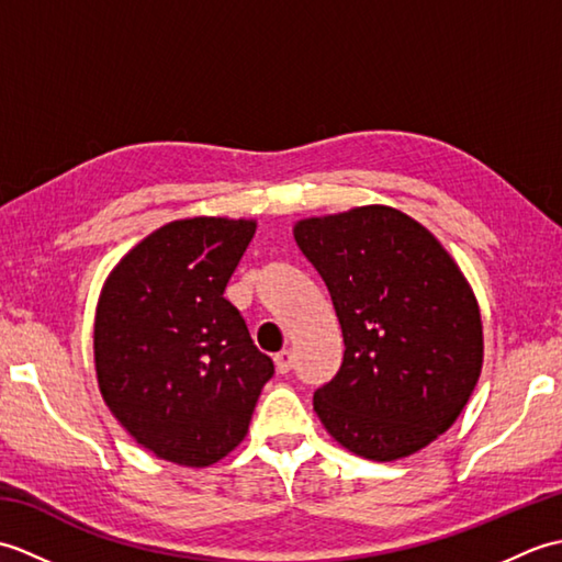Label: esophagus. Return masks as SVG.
<instances>
[{"instance_id": "1", "label": "esophagus", "mask_w": 562, "mask_h": 562, "mask_svg": "<svg viewBox=\"0 0 562 562\" xmlns=\"http://www.w3.org/2000/svg\"><path fill=\"white\" fill-rule=\"evenodd\" d=\"M292 364H294V355L290 350H282L274 355V369H278L280 374H290Z\"/></svg>"}]
</instances>
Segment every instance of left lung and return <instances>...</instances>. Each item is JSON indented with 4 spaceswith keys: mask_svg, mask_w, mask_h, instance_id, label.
<instances>
[{
    "mask_svg": "<svg viewBox=\"0 0 562 562\" xmlns=\"http://www.w3.org/2000/svg\"><path fill=\"white\" fill-rule=\"evenodd\" d=\"M296 246L324 278L342 364L314 411L345 449L393 461L457 420L481 376L479 302L437 238L393 207L302 220Z\"/></svg>",
    "mask_w": 562,
    "mask_h": 562,
    "instance_id": "1",
    "label": "left lung"
}]
</instances>
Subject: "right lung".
Instances as JSON below:
<instances>
[{"label":"right lung","instance_id":"obj_1","mask_svg":"<svg viewBox=\"0 0 562 562\" xmlns=\"http://www.w3.org/2000/svg\"><path fill=\"white\" fill-rule=\"evenodd\" d=\"M256 222L193 217L149 234L101 292L93 352L103 401L142 447L181 465H210L248 432L274 374L226 282Z\"/></svg>","mask_w":562,"mask_h":562}]
</instances>
